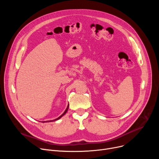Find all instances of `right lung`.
I'll list each match as a JSON object with an SVG mask.
<instances>
[{
  "mask_svg": "<svg viewBox=\"0 0 159 159\" xmlns=\"http://www.w3.org/2000/svg\"><path fill=\"white\" fill-rule=\"evenodd\" d=\"M68 109H69V104L68 105V106H67V107H66V110L64 111V112L59 116V117H58V118H57V119H55V120H48V121H46V122H53V121H55V120H58V119H60L62 116H63L66 113V112L68 111Z\"/></svg>",
  "mask_w": 159,
  "mask_h": 159,
  "instance_id": "obj_1",
  "label": "right lung"
}]
</instances>
